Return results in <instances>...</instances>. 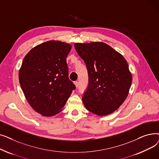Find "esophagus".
Masks as SVG:
<instances>
[{"label": "esophagus", "instance_id": "esophagus-1", "mask_svg": "<svg viewBox=\"0 0 159 159\" xmlns=\"http://www.w3.org/2000/svg\"><path fill=\"white\" fill-rule=\"evenodd\" d=\"M74 84H75V86H76L77 88L79 86V82H78V81H75V82H74Z\"/></svg>", "mask_w": 159, "mask_h": 159}]
</instances>
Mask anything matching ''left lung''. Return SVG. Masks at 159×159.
I'll return each mask as SVG.
<instances>
[{"label": "left lung", "instance_id": "8db88e82", "mask_svg": "<svg viewBox=\"0 0 159 159\" xmlns=\"http://www.w3.org/2000/svg\"><path fill=\"white\" fill-rule=\"evenodd\" d=\"M88 73V89L82 97L86 109L97 115H109L128 97L132 75L124 57L101 42L75 43Z\"/></svg>", "mask_w": 159, "mask_h": 159}]
</instances>
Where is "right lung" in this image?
Returning a JSON list of instances; mask_svg holds the SVG:
<instances>
[{"label": "right lung", "mask_w": 159, "mask_h": 159, "mask_svg": "<svg viewBox=\"0 0 159 159\" xmlns=\"http://www.w3.org/2000/svg\"><path fill=\"white\" fill-rule=\"evenodd\" d=\"M71 46L51 40L40 44L24 58L19 73L20 85L32 108L45 116L61 111L75 84L69 79L66 58Z\"/></svg>", "instance_id": "1"}]
</instances>
